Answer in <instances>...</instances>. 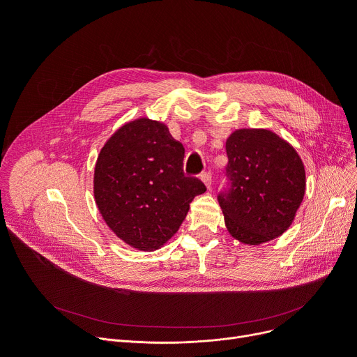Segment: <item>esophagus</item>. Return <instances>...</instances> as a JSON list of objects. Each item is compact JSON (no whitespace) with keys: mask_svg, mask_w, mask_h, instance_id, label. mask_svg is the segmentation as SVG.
Instances as JSON below:
<instances>
[{"mask_svg":"<svg viewBox=\"0 0 357 357\" xmlns=\"http://www.w3.org/2000/svg\"><path fill=\"white\" fill-rule=\"evenodd\" d=\"M201 181L204 182V185L207 186L208 190L211 188V183H213V176H211V174H210V172H204V174H201Z\"/></svg>","mask_w":357,"mask_h":357,"instance_id":"34e87169","label":"esophagus"}]
</instances>
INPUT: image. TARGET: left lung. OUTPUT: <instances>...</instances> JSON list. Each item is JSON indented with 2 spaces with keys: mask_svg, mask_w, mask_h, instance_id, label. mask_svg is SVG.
<instances>
[{
  "mask_svg": "<svg viewBox=\"0 0 357 357\" xmlns=\"http://www.w3.org/2000/svg\"><path fill=\"white\" fill-rule=\"evenodd\" d=\"M230 186L218 194L231 237L259 246L284 234L305 194V167L292 144L268 128H238L226 142Z\"/></svg>",
  "mask_w": 357,
  "mask_h": 357,
  "instance_id": "8db88e82",
  "label": "left lung"
}]
</instances>
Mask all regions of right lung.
Here are the masks:
<instances>
[{
    "instance_id": "1",
    "label": "right lung",
    "mask_w": 357,
    "mask_h": 357,
    "mask_svg": "<svg viewBox=\"0 0 357 357\" xmlns=\"http://www.w3.org/2000/svg\"><path fill=\"white\" fill-rule=\"evenodd\" d=\"M185 149L165 123L140 117L104 143L93 169V198L109 230L143 252L162 248L205 185L182 169Z\"/></svg>"
}]
</instances>
